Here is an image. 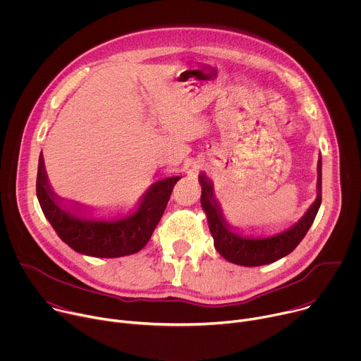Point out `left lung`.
<instances>
[{"label": "left lung", "instance_id": "left-lung-1", "mask_svg": "<svg viewBox=\"0 0 361 361\" xmlns=\"http://www.w3.org/2000/svg\"><path fill=\"white\" fill-rule=\"evenodd\" d=\"M317 197L310 209L290 228L270 237H248L235 233L224 220L219 201L214 197L212 181L200 174L201 205L207 216L216 250L230 263L257 267L274 263L290 254L312 227L322 204V157L317 163Z\"/></svg>", "mask_w": 361, "mask_h": 361}]
</instances>
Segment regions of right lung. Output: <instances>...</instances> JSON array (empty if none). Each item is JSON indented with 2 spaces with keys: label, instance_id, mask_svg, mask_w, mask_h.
Returning a JSON list of instances; mask_svg holds the SVG:
<instances>
[{
  "label": "right lung",
  "instance_id": "obj_1",
  "mask_svg": "<svg viewBox=\"0 0 361 361\" xmlns=\"http://www.w3.org/2000/svg\"><path fill=\"white\" fill-rule=\"evenodd\" d=\"M180 176L154 183L141 197L137 210L120 220H95L87 217L78 205L63 202L53 191L39 154L37 171V198L45 219L59 237L84 255L116 259L138 252L151 238L170 200Z\"/></svg>",
  "mask_w": 361,
  "mask_h": 361
}]
</instances>
